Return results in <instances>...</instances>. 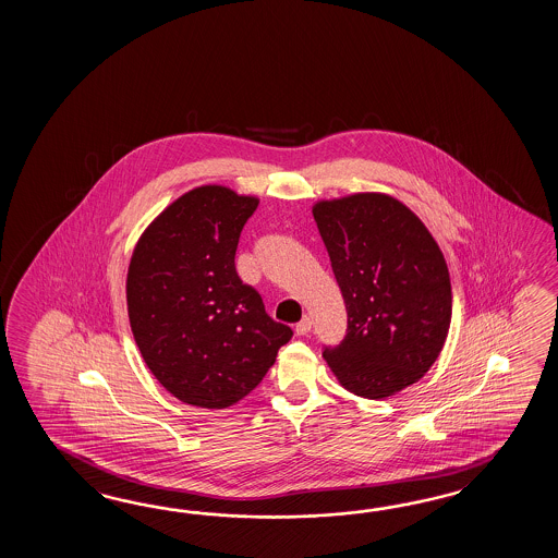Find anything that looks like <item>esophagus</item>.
<instances>
[{
    "mask_svg": "<svg viewBox=\"0 0 558 558\" xmlns=\"http://www.w3.org/2000/svg\"><path fill=\"white\" fill-rule=\"evenodd\" d=\"M311 331V319H308L307 315L303 317V319L299 320L295 325L296 335H307Z\"/></svg>",
    "mask_w": 558,
    "mask_h": 558,
    "instance_id": "esophagus-1",
    "label": "esophagus"
}]
</instances>
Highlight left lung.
Here are the masks:
<instances>
[{
  "instance_id": "obj_1",
  "label": "left lung",
  "mask_w": 558,
  "mask_h": 558,
  "mask_svg": "<svg viewBox=\"0 0 558 558\" xmlns=\"http://www.w3.org/2000/svg\"><path fill=\"white\" fill-rule=\"evenodd\" d=\"M313 217L343 293L347 335L323 356L347 391L385 399L437 361L451 325L449 269L437 241L385 193L315 203Z\"/></svg>"
}]
</instances>
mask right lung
<instances>
[{"label":"right lung","instance_id":"1","mask_svg":"<svg viewBox=\"0 0 558 558\" xmlns=\"http://www.w3.org/2000/svg\"><path fill=\"white\" fill-rule=\"evenodd\" d=\"M257 205L223 185L195 187L155 217L131 255L133 339L155 379L183 403H238L293 337L235 269L239 235Z\"/></svg>","mask_w":558,"mask_h":558}]
</instances>
